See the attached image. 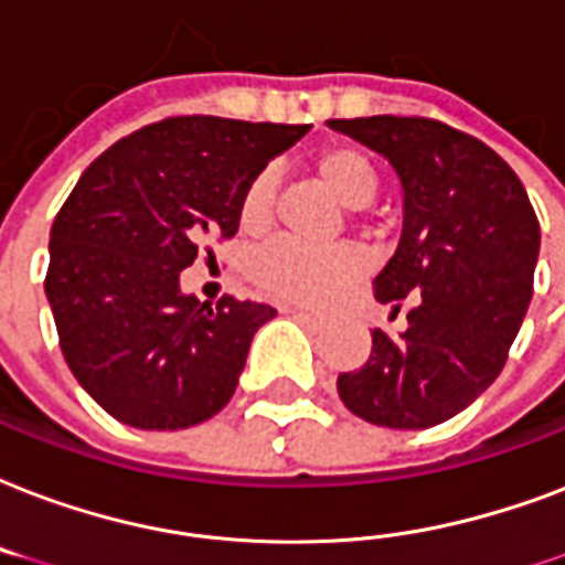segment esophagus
<instances>
[{"label":"esophagus","mask_w":565,"mask_h":565,"mask_svg":"<svg viewBox=\"0 0 565 565\" xmlns=\"http://www.w3.org/2000/svg\"><path fill=\"white\" fill-rule=\"evenodd\" d=\"M286 312L295 318V321L306 323V327H312V330H323L327 327V321H323L321 315H312V312H306V309H297V306H286Z\"/></svg>","instance_id":"1"}]
</instances>
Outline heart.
<instances>
[{"label": "heart", "mask_w": 565, "mask_h": 565, "mask_svg": "<svg viewBox=\"0 0 565 565\" xmlns=\"http://www.w3.org/2000/svg\"><path fill=\"white\" fill-rule=\"evenodd\" d=\"M315 173L332 196L348 209H362L377 196V170L369 156L353 147H327L315 156ZM277 196V177L265 170L253 179L242 200L244 230L268 226ZM253 282L259 291L277 300L327 306L342 288L362 274V256L348 244L339 247H309V244L279 238L253 259Z\"/></svg>", "instance_id": "heart-1"}]
</instances>
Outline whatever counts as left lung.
<instances>
[{
    "instance_id": "obj_1",
    "label": "left lung",
    "mask_w": 565,
    "mask_h": 565,
    "mask_svg": "<svg viewBox=\"0 0 565 565\" xmlns=\"http://www.w3.org/2000/svg\"><path fill=\"white\" fill-rule=\"evenodd\" d=\"M388 161L404 226L380 270V303L413 297L406 330L371 332V356L339 377L353 415L424 430L475 404L501 374L533 295L540 221L495 150L424 117L327 120Z\"/></svg>"
}]
</instances>
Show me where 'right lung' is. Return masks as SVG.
Segmentation results:
<instances>
[{
  "instance_id": "1",
  "label": "right lung",
  "mask_w": 565,
  "mask_h": 565,
  "mask_svg": "<svg viewBox=\"0 0 565 565\" xmlns=\"http://www.w3.org/2000/svg\"><path fill=\"white\" fill-rule=\"evenodd\" d=\"M309 126L170 117L99 156L50 233L46 300L73 377L138 430H185L235 395L277 309L200 303L179 274L209 235L233 238L242 200Z\"/></svg>"
}]
</instances>
